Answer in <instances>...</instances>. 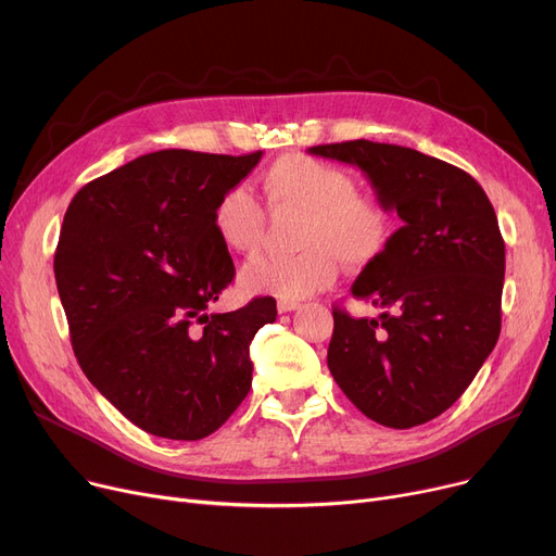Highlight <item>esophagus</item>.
Here are the masks:
<instances>
[{
  "label": "esophagus",
  "mask_w": 556,
  "mask_h": 556,
  "mask_svg": "<svg viewBox=\"0 0 556 556\" xmlns=\"http://www.w3.org/2000/svg\"><path fill=\"white\" fill-rule=\"evenodd\" d=\"M302 304L298 300H279L277 302V311L279 313H288V311H298Z\"/></svg>",
  "instance_id": "34e87169"
}]
</instances>
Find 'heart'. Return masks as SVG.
Here are the masks:
<instances>
[{
  "instance_id": "1",
  "label": "heart",
  "mask_w": 556,
  "mask_h": 556,
  "mask_svg": "<svg viewBox=\"0 0 556 556\" xmlns=\"http://www.w3.org/2000/svg\"><path fill=\"white\" fill-rule=\"evenodd\" d=\"M263 200L273 218L300 216L293 258L258 256L241 273L250 295L302 300L331 286L340 263L369 268L392 241V207L374 191L356 189L352 175L302 153L275 160L261 178ZM218 241L233 254H252L266 237V214L245 187L227 189L214 207Z\"/></svg>"
}]
</instances>
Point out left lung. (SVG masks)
Returning a JSON list of instances; mask_svg holds the SVG:
<instances>
[{"label":"left lung","instance_id":"1","mask_svg":"<svg viewBox=\"0 0 556 556\" xmlns=\"http://www.w3.org/2000/svg\"><path fill=\"white\" fill-rule=\"evenodd\" d=\"M308 153L358 166L403 225L352 295L383 308H333L327 365L358 410L388 428L440 417L501 336L505 241L469 173L396 143L354 139Z\"/></svg>","mask_w":556,"mask_h":556}]
</instances>
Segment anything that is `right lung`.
<instances>
[{"mask_svg":"<svg viewBox=\"0 0 556 556\" xmlns=\"http://www.w3.org/2000/svg\"><path fill=\"white\" fill-rule=\"evenodd\" d=\"M250 155L157 151L87 182L70 202L53 273L74 354L137 428L195 442L252 388L250 344L273 298L210 313L233 279L212 214L258 164Z\"/></svg>","mask_w":556,"mask_h":556,"instance_id":"1","label":"right lung"}]
</instances>
